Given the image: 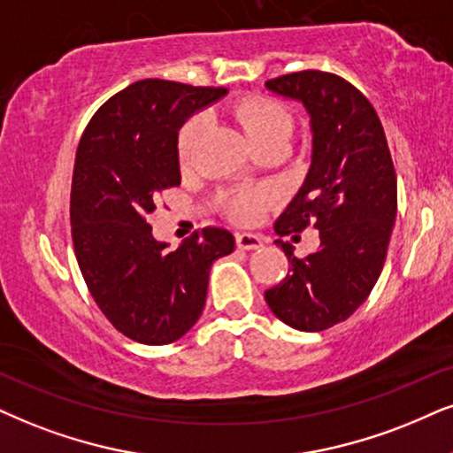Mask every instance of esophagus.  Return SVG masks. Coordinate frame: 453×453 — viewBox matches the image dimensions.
<instances>
[{"instance_id":"esophagus-1","label":"esophagus","mask_w":453,"mask_h":453,"mask_svg":"<svg viewBox=\"0 0 453 453\" xmlns=\"http://www.w3.org/2000/svg\"><path fill=\"white\" fill-rule=\"evenodd\" d=\"M236 246L242 250H255L261 249L263 240L259 236H255V234H236Z\"/></svg>"}]
</instances>
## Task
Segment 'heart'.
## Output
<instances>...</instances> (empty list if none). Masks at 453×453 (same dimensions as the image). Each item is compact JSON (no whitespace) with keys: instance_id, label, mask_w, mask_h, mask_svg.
<instances>
[{"instance_id":"obj_1","label":"heart","mask_w":453,"mask_h":453,"mask_svg":"<svg viewBox=\"0 0 453 453\" xmlns=\"http://www.w3.org/2000/svg\"><path fill=\"white\" fill-rule=\"evenodd\" d=\"M232 117L236 119L246 137L253 144L272 137H288L293 129L288 112L272 98H244L232 106ZM204 131V117H192L180 131L177 140V154L181 165H188L196 152V146ZM267 196L263 192H234L227 200V211L238 223H253L265 207Z\"/></svg>"}]
</instances>
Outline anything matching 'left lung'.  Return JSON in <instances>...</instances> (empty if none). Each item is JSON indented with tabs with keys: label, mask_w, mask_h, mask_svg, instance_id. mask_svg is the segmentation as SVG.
<instances>
[{
	"label": "left lung",
	"mask_w": 453,
	"mask_h": 453,
	"mask_svg": "<svg viewBox=\"0 0 453 453\" xmlns=\"http://www.w3.org/2000/svg\"><path fill=\"white\" fill-rule=\"evenodd\" d=\"M265 88L299 100L313 134L311 167L273 230H319V249L303 259L276 240L290 267L265 301L290 328L319 332L345 322L374 288L397 215V177L374 106L339 74L299 71Z\"/></svg>",
	"instance_id": "1"
}]
</instances>
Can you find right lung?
<instances>
[{
	"label": "right lung",
	"instance_id": "obj_1",
	"mask_svg": "<svg viewBox=\"0 0 453 453\" xmlns=\"http://www.w3.org/2000/svg\"><path fill=\"white\" fill-rule=\"evenodd\" d=\"M227 89L144 79L98 108L77 148L71 188L73 246L96 305L144 345H169L198 322L215 259L234 236L203 227L175 250L146 217L180 186L177 131Z\"/></svg>",
	"mask_w": 453,
	"mask_h": 453
}]
</instances>
